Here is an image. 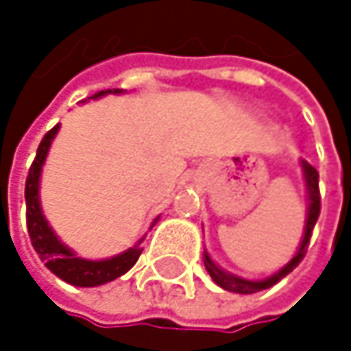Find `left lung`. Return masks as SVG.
I'll return each instance as SVG.
<instances>
[{"instance_id": "1", "label": "left lung", "mask_w": 351, "mask_h": 351, "mask_svg": "<svg viewBox=\"0 0 351 351\" xmlns=\"http://www.w3.org/2000/svg\"><path fill=\"white\" fill-rule=\"evenodd\" d=\"M303 171H305V180H307V189H309V213H307V226H305V236H303V242L299 252L295 254V258L280 270L276 272L274 276L266 278V280H244V278H238L234 274H228L223 272L221 268H217L211 258L205 254L203 256V262H205V268L207 272L211 274V278L215 280V285H219L221 289L230 291V293H240V295H252V293H258V291H264V289H270L272 285H276L280 278H285L289 272H293L299 262L305 258L307 254V247H309V240H311V234H313V228L317 223V217H319V211H321V195H319V173L311 165L303 162Z\"/></svg>"}]
</instances>
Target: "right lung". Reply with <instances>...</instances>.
Returning a JSON list of instances; mask_svg holds the SVG:
<instances>
[{
	"label": "right lung",
	"instance_id": "1",
	"mask_svg": "<svg viewBox=\"0 0 351 351\" xmlns=\"http://www.w3.org/2000/svg\"><path fill=\"white\" fill-rule=\"evenodd\" d=\"M121 89H113V93H119ZM111 93V89L99 91L95 97ZM58 125H54L50 132L44 134L38 152H36L34 162L28 171L26 178V223H28V234H30V242L38 252L40 260L44 262V266L54 272L58 278H62L69 285L75 287H99L106 285L109 280H115L117 276L125 274L140 258L142 254V245L136 244L134 247L125 250L119 256H113L109 260H85V258H77L64 244H60V240L54 236V232L48 228L42 209H40V197H38V180H40V171L42 165L46 160L48 148L52 138L56 136Z\"/></svg>",
	"mask_w": 351,
	"mask_h": 351
}]
</instances>
